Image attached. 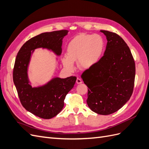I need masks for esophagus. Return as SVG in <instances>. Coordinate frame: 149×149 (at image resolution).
Listing matches in <instances>:
<instances>
[{
    "label": "esophagus",
    "instance_id": "esophagus-1",
    "mask_svg": "<svg viewBox=\"0 0 149 149\" xmlns=\"http://www.w3.org/2000/svg\"><path fill=\"white\" fill-rule=\"evenodd\" d=\"M82 82H83L82 80L80 78H77V79H76V83H77V84H81Z\"/></svg>",
    "mask_w": 149,
    "mask_h": 149
}]
</instances>
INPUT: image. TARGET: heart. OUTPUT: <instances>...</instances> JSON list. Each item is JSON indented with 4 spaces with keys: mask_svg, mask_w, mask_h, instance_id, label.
<instances>
[{
    "mask_svg": "<svg viewBox=\"0 0 149 149\" xmlns=\"http://www.w3.org/2000/svg\"><path fill=\"white\" fill-rule=\"evenodd\" d=\"M104 49V42L97 34L81 33L76 36L67 47L66 56L62 59L63 65L70 71L74 70V61H77L79 69L91 68L100 61Z\"/></svg>",
    "mask_w": 149,
    "mask_h": 149,
    "instance_id": "heart-1",
    "label": "heart"
}]
</instances>
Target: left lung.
<instances>
[{
    "label": "left lung",
    "instance_id": "1",
    "mask_svg": "<svg viewBox=\"0 0 149 149\" xmlns=\"http://www.w3.org/2000/svg\"><path fill=\"white\" fill-rule=\"evenodd\" d=\"M101 31L107 40L104 54L81 77L89 88V107L97 114L109 115L120 109L131 97L136 65L129 47L119 35Z\"/></svg>",
    "mask_w": 149,
    "mask_h": 149
}]
</instances>
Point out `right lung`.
I'll return each instance as SVG.
<instances>
[{
  "label": "right lung",
  "instance_id": "obj_1",
  "mask_svg": "<svg viewBox=\"0 0 149 149\" xmlns=\"http://www.w3.org/2000/svg\"><path fill=\"white\" fill-rule=\"evenodd\" d=\"M66 30L45 32L26 41L17 53L13 70V80L22 105L40 118L49 119L56 116L64 106L66 94L73 88L76 77L56 78L42 87L31 88L27 79V68L31 51L37 48L51 49L59 55L62 39Z\"/></svg>",
  "mask_w": 149,
  "mask_h": 149
}]
</instances>
